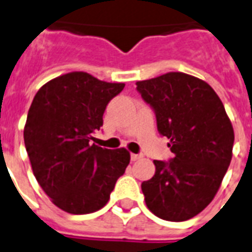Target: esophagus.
Segmentation results:
<instances>
[{
  "instance_id": "1",
  "label": "esophagus",
  "mask_w": 252,
  "mask_h": 252,
  "mask_svg": "<svg viewBox=\"0 0 252 252\" xmlns=\"http://www.w3.org/2000/svg\"><path fill=\"white\" fill-rule=\"evenodd\" d=\"M141 154H130V159H132V161H138V159H141Z\"/></svg>"
}]
</instances>
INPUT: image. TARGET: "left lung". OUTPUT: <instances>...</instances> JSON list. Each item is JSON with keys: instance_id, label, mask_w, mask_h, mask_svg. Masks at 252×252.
<instances>
[{"instance_id": "8db88e82", "label": "left lung", "mask_w": 252, "mask_h": 252, "mask_svg": "<svg viewBox=\"0 0 252 252\" xmlns=\"http://www.w3.org/2000/svg\"><path fill=\"white\" fill-rule=\"evenodd\" d=\"M136 85L174 154L168 162L154 161L156 174L142 182L146 205L166 221L192 219L213 200L230 165L234 130L225 107L207 82L186 73Z\"/></svg>"}]
</instances>
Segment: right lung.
<instances>
[{
    "label": "right lung",
    "mask_w": 252,
    "mask_h": 252,
    "mask_svg": "<svg viewBox=\"0 0 252 252\" xmlns=\"http://www.w3.org/2000/svg\"><path fill=\"white\" fill-rule=\"evenodd\" d=\"M124 86L73 72L47 82L31 103L23 130L26 150L37 183L63 211H99L129 165L124 148L90 144L107 104Z\"/></svg>",
    "instance_id": "add662e5"
}]
</instances>
